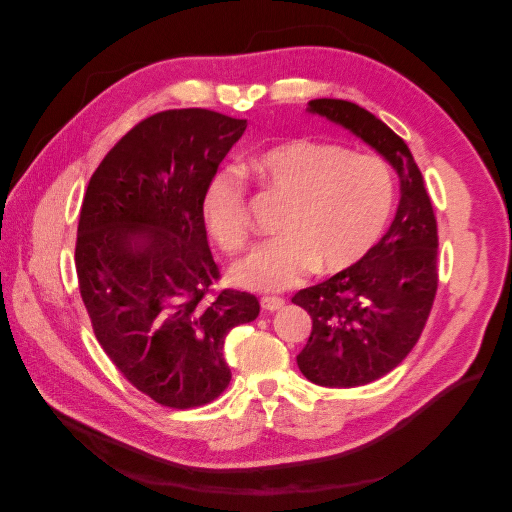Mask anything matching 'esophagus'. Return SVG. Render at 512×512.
Returning a JSON list of instances; mask_svg holds the SVG:
<instances>
[{"mask_svg": "<svg viewBox=\"0 0 512 512\" xmlns=\"http://www.w3.org/2000/svg\"><path fill=\"white\" fill-rule=\"evenodd\" d=\"M260 305L265 312H275V309H280L284 305V299L282 297H262Z\"/></svg>", "mask_w": 512, "mask_h": 512, "instance_id": "1", "label": "esophagus"}]
</instances>
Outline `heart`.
<instances>
[{
  "label": "heart",
  "instance_id": "obj_1",
  "mask_svg": "<svg viewBox=\"0 0 512 512\" xmlns=\"http://www.w3.org/2000/svg\"><path fill=\"white\" fill-rule=\"evenodd\" d=\"M245 168L267 190L288 198L277 230L230 271L250 290H286L309 273L352 269L378 243L393 211V177L374 153L312 136L286 138L262 149ZM203 224L226 254H239L252 235L247 185L241 170L224 166L203 192Z\"/></svg>",
  "mask_w": 512,
  "mask_h": 512
}]
</instances>
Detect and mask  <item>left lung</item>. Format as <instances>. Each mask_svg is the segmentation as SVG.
<instances>
[{"label":"left lung","mask_w":512,"mask_h":512,"mask_svg":"<svg viewBox=\"0 0 512 512\" xmlns=\"http://www.w3.org/2000/svg\"><path fill=\"white\" fill-rule=\"evenodd\" d=\"M309 111L361 136L401 177L397 215L371 252L292 297L312 316V333L297 356L303 376L350 389L389 374L421 337L438 290V222L404 138L348 100L318 98Z\"/></svg>","instance_id":"8db88e82"}]
</instances>
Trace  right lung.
<instances>
[{"instance_id":"right-lung-1","label":"right lung","mask_w":512,"mask_h":512,"mask_svg":"<svg viewBox=\"0 0 512 512\" xmlns=\"http://www.w3.org/2000/svg\"><path fill=\"white\" fill-rule=\"evenodd\" d=\"M245 119L175 108L138 121L91 175L74 260L108 359L156 404L188 410L224 393L226 335L252 322L250 292L215 290L203 192Z\"/></svg>"}]
</instances>
